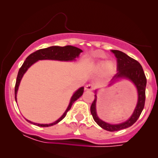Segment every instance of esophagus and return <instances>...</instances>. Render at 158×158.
I'll use <instances>...</instances> for the list:
<instances>
[{
  "label": "esophagus",
  "mask_w": 158,
  "mask_h": 158,
  "mask_svg": "<svg viewBox=\"0 0 158 158\" xmlns=\"http://www.w3.org/2000/svg\"><path fill=\"white\" fill-rule=\"evenodd\" d=\"M85 90H92L94 89V85L90 83V84L86 85V86H85Z\"/></svg>",
  "instance_id": "esophagus-1"
}]
</instances>
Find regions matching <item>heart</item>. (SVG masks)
I'll use <instances>...</instances> for the list:
<instances>
[{"mask_svg": "<svg viewBox=\"0 0 158 158\" xmlns=\"http://www.w3.org/2000/svg\"><path fill=\"white\" fill-rule=\"evenodd\" d=\"M97 70H101L103 69L104 75L107 77H110L117 71V64L113 60L107 61H100L97 64Z\"/></svg>", "mask_w": 158, "mask_h": 158, "instance_id": "b5f03b06", "label": "heart"}]
</instances>
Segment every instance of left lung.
<instances>
[{
  "instance_id": "8db88e82",
  "label": "left lung",
  "mask_w": 158,
  "mask_h": 158,
  "mask_svg": "<svg viewBox=\"0 0 158 158\" xmlns=\"http://www.w3.org/2000/svg\"><path fill=\"white\" fill-rule=\"evenodd\" d=\"M117 58V73L115 74L112 82L118 78H127L129 79L134 82L138 92V101L137 105L136 106L135 111L130 119H128L126 122H124L120 124L112 125L107 123L102 119L98 117L96 110V102H97V96L95 95L94 100L92 102L90 106V113H91L93 118L96 123L99 125L101 128L106 131H115L119 130L124 129L131 126L138 118L142 113L145 106V101H146V77L145 76L143 69L141 64L135 59L126 55L123 52L119 50H111ZM110 83V85H111Z\"/></svg>"
}]
</instances>
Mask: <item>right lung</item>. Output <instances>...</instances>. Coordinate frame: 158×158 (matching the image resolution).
Masks as SVG:
<instances>
[{
	"instance_id": "right-lung-1",
	"label": "right lung",
	"mask_w": 158,
	"mask_h": 158,
	"mask_svg": "<svg viewBox=\"0 0 158 158\" xmlns=\"http://www.w3.org/2000/svg\"><path fill=\"white\" fill-rule=\"evenodd\" d=\"M82 52V50H80L79 48H76V47L70 46V45H67V46L64 47L52 46L48 48L40 49V50L32 52V53L30 54V56H27V58L26 59V60L24 61V62H23L22 66H21L19 69V73H18L17 76V79H16L15 86V99L16 102H17V99H16L17 98H16V97H17V91L18 89H19L20 81H21L23 74H24L25 72L27 71V69L30 68L32 64H34L35 61L39 60H42V59H52V60L59 61L75 60V58L78 57L79 54H80V52ZM83 92H84V88L81 87V88H79V90H77V91L74 93L71 99H70V104H69L67 110H65L64 114H63L58 120H56V122L50 123V124H38V123L30 122V121L27 120V121H28V122L32 123V124L34 125H36V126L41 127L52 126H53V125L57 124L58 123L60 122L61 119L64 118L68 110L71 108L72 105L73 104V102H75L76 100H77V99L82 95Z\"/></svg>"
}]
</instances>
